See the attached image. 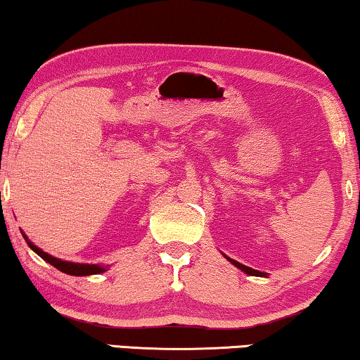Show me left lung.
<instances>
[{"label": "left lung", "mask_w": 360, "mask_h": 360, "mask_svg": "<svg viewBox=\"0 0 360 360\" xmlns=\"http://www.w3.org/2000/svg\"><path fill=\"white\" fill-rule=\"evenodd\" d=\"M229 259V261L235 265V267H238V269H241L243 272H246L248 275H252V276H262L264 274L262 272H259V270H254V269H251V267H246V265H243V264H240V262H236V261H233V259H230V257H226Z\"/></svg>", "instance_id": "obj_1"}]
</instances>
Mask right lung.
I'll list each match as a JSON object with an SVG mask.
<instances>
[{"instance_id":"right-lung-1","label":"right lung","mask_w":360,"mask_h":360,"mask_svg":"<svg viewBox=\"0 0 360 360\" xmlns=\"http://www.w3.org/2000/svg\"><path fill=\"white\" fill-rule=\"evenodd\" d=\"M22 236H24V240L27 241V245H29L32 250L38 254V256H40L41 259H45L46 262H49V264L53 265V267H56L58 270H60V272L80 276V275L101 274V272H104V270H106V267H101V265H95V264H74V262H68V261H60V259L49 256L48 252L41 251L40 248L33 245L32 241H29V238H27L25 233H22Z\"/></svg>"}]
</instances>
